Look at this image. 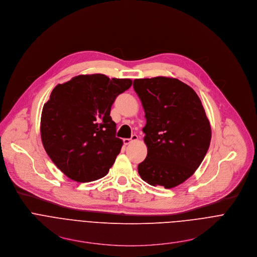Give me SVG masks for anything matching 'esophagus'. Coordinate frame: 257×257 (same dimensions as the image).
Masks as SVG:
<instances>
[{
	"label": "esophagus",
	"instance_id": "34e87169",
	"mask_svg": "<svg viewBox=\"0 0 257 257\" xmlns=\"http://www.w3.org/2000/svg\"><path fill=\"white\" fill-rule=\"evenodd\" d=\"M137 140H138V136L137 135H133L131 139H123V144L124 145H128V144L133 143V142H135Z\"/></svg>",
	"mask_w": 257,
	"mask_h": 257
}]
</instances>
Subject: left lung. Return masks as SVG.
I'll use <instances>...</instances> for the list:
<instances>
[{"instance_id":"1","label":"left lung","mask_w":257,"mask_h":257,"mask_svg":"<svg viewBox=\"0 0 257 257\" xmlns=\"http://www.w3.org/2000/svg\"><path fill=\"white\" fill-rule=\"evenodd\" d=\"M145 110L148 153L138 165L142 180L165 189L188 180L204 159L211 127L201 100L183 81L157 76L134 80Z\"/></svg>"}]
</instances>
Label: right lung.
I'll list each match as a JSON object with an SVG mask.
<instances>
[{
    "mask_svg": "<svg viewBox=\"0 0 257 257\" xmlns=\"http://www.w3.org/2000/svg\"><path fill=\"white\" fill-rule=\"evenodd\" d=\"M132 83L98 73L74 76L52 91L43 107L41 137L51 160L69 179L87 183L108 174L122 146L111 106Z\"/></svg>",
    "mask_w": 257,
    "mask_h": 257,
    "instance_id": "right-lung-1",
    "label": "right lung"
}]
</instances>
